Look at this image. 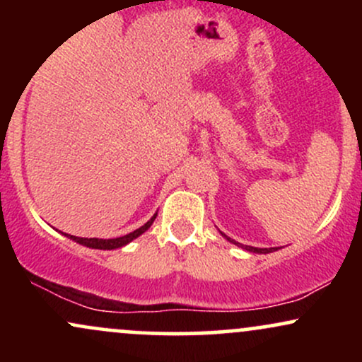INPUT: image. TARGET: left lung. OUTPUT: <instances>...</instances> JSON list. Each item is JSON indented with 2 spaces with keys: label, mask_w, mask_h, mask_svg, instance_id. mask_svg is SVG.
<instances>
[{
  "label": "left lung",
  "mask_w": 362,
  "mask_h": 362,
  "mask_svg": "<svg viewBox=\"0 0 362 362\" xmlns=\"http://www.w3.org/2000/svg\"><path fill=\"white\" fill-rule=\"evenodd\" d=\"M221 235H223V233H221ZM223 236H226V235H223ZM226 238H228V236H226ZM228 240H230L231 243L238 245V247H240V243H236L235 240H231V238H228ZM242 247H243V245H242ZM243 248H245V250H248V252H253V253H269V252H274V250H277V248H255V247H243Z\"/></svg>",
  "instance_id": "8db88e82"
}]
</instances>
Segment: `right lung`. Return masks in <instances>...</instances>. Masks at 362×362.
Masks as SVG:
<instances>
[{
	"instance_id": "obj_1",
	"label": "right lung",
	"mask_w": 362,
	"mask_h": 362,
	"mask_svg": "<svg viewBox=\"0 0 362 362\" xmlns=\"http://www.w3.org/2000/svg\"><path fill=\"white\" fill-rule=\"evenodd\" d=\"M155 218H156V214L153 216V218L149 219V221H148L146 224H144V226L138 228V230H134V231H132V233H129V235L119 236V238H110V240H102V238H80V236H73V235H66V233H64V235L69 236V238L74 240V242H76V243L85 245V247L98 248V250H114V248L124 247V245H127L129 242H132V240H134V238H138L139 235H143L144 231H146L148 228L151 226L153 221H155Z\"/></svg>"
}]
</instances>
